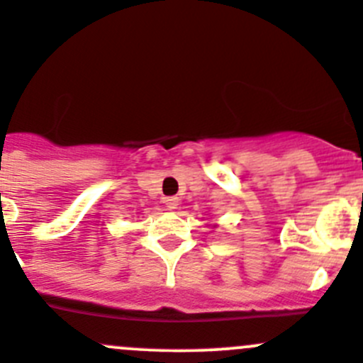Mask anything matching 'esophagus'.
I'll return each instance as SVG.
<instances>
[{"instance_id":"esophagus-1","label":"esophagus","mask_w":363,"mask_h":363,"mask_svg":"<svg viewBox=\"0 0 363 363\" xmlns=\"http://www.w3.org/2000/svg\"><path fill=\"white\" fill-rule=\"evenodd\" d=\"M163 203L167 205V207L170 208V211H172V208H177V205H179V199H177V196H167V199L163 200Z\"/></svg>"}]
</instances>
